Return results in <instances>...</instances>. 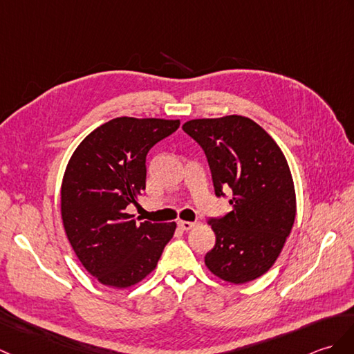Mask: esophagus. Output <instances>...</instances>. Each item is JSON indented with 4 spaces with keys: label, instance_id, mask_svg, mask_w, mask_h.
<instances>
[{
    "label": "esophagus",
    "instance_id": "esophagus-1",
    "mask_svg": "<svg viewBox=\"0 0 354 354\" xmlns=\"http://www.w3.org/2000/svg\"><path fill=\"white\" fill-rule=\"evenodd\" d=\"M179 227L183 231H190V229L196 227V223H193V221H179Z\"/></svg>",
    "mask_w": 354,
    "mask_h": 354
}]
</instances>
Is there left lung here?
I'll return each mask as SVG.
<instances>
[{
	"mask_svg": "<svg viewBox=\"0 0 354 354\" xmlns=\"http://www.w3.org/2000/svg\"><path fill=\"white\" fill-rule=\"evenodd\" d=\"M183 129L205 151L216 194L232 190L231 211L209 221L216 244L205 254V266L229 283L254 281L273 267L295 220L288 161L267 131L249 118L193 119Z\"/></svg>",
	"mask_w": 354,
	"mask_h": 354,
	"instance_id": "8db88e82",
	"label": "left lung"
}]
</instances>
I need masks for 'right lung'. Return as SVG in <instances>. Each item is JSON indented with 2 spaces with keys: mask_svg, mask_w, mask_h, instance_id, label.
Listing matches in <instances>:
<instances>
[{
  "mask_svg": "<svg viewBox=\"0 0 354 354\" xmlns=\"http://www.w3.org/2000/svg\"><path fill=\"white\" fill-rule=\"evenodd\" d=\"M179 119L116 118L93 129L66 166L62 220L83 267L111 288H129L149 276L176 223H137L127 212L146 188V155L174 134Z\"/></svg>",
  "mask_w": 354,
  "mask_h": 354,
  "instance_id": "obj_1",
  "label": "right lung"
}]
</instances>
